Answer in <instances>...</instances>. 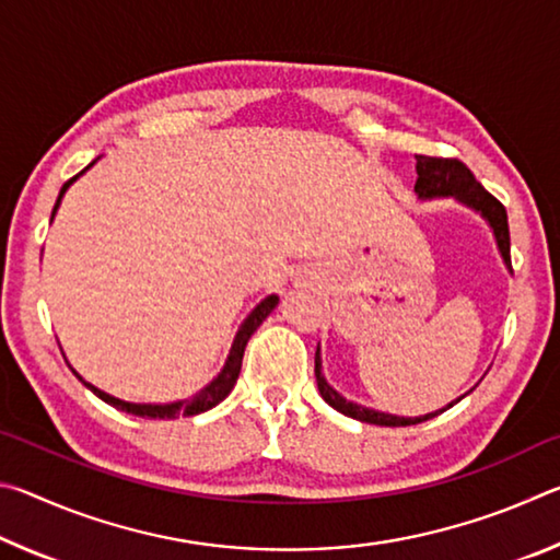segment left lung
<instances>
[{
	"label": "left lung",
	"instance_id": "obj_1",
	"mask_svg": "<svg viewBox=\"0 0 560 560\" xmlns=\"http://www.w3.org/2000/svg\"><path fill=\"white\" fill-rule=\"evenodd\" d=\"M417 160V183H415V192L420 200H438V197H452L459 205L469 207L477 214H481L491 232H494V240L499 246L501 259H504L506 269L511 271V240H509V217L504 205H501L497 197H491L485 187L477 183V177L471 175V170L459 163V160H447V158H428V155H415ZM316 383H318V393L324 400L338 410L340 415L353 417V420L368 422V424H381V428H407V424H417L424 420H432L440 412L450 410L454 402H459L462 397L450 402L442 410H434L420 417H400V415H387L381 410H373V407H363L353 400H346L334 385L326 381L324 375V360H320V346L316 350ZM471 393V390H469ZM467 393V395H469Z\"/></svg>",
	"mask_w": 560,
	"mask_h": 560
}]
</instances>
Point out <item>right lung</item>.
Listing matches in <instances>:
<instances>
[{
  "label": "right lung",
  "instance_id": "right-lung-1",
  "mask_svg": "<svg viewBox=\"0 0 560 560\" xmlns=\"http://www.w3.org/2000/svg\"><path fill=\"white\" fill-rule=\"evenodd\" d=\"M93 163H96V160H93ZM93 163H91V165H93ZM91 165H89V167H91ZM89 167H86V170H89ZM86 170H81L79 175L71 177L69 183H66V185L61 187L59 200H56V205H54L51 220H54L56 210H59V205H61V200H63L66 189H69V187L75 183V179H79L83 173H86ZM277 303H279V296H277V293H271V296H267V299H264L261 303H257V308H254L252 314L244 318V324L240 326V330H236L234 343H232V348H230V355H226V360H224V368L220 371V375H217L210 385H205L200 393H195L192 397H187V400L163 402V405H155V402H126V400H120V397H113V395H108V393H103L101 387L86 383L79 373L73 371L71 365H69V368L73 371V375L79 377V381H81L83 385H86L93 395L101 397L103 402L113 405V407H116V410H122V412H128V415L148 417V420H175V417H179V415H183V417L200 415V412L212 410L214 405H220V402L224 400V397L232 393V387H234V383H236V377H240V371H242L244 348H246V343H249V338H252L254 330H257V328L264 324V320H267V316L271 314V311L277 308Z\"/></svg>",
  "mask_w": 560,
  "mask_h": 560
}]
</instances>
